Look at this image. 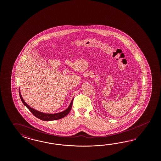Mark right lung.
Segmentation results:
<instances>
[{"instance_id": "obj_1", "label": "right lung", "mask_w": 161, "mask_h": 161, "mask_svg": "<svg viewBox=\"0 0 161 161\" xmlns=\"http://www.w3.org/2000/svg\"><path fill=\"white\" fill-rule=\"evenodd\" d=\"M19 96L20 99H21L22 102L23 103V104L29 109L30 112L32 113L35 117L38 118V119L42 120H44V121H51V120H58V119H62V118H63L65 116H66L68 113H69V112H70V110L71 109V107H72V106H73V99L68 108L65 110L63 111V112L58 113H55V114H47V113H44L38 112V111L35 110L34 108H32V107L29 106L25 102L23 98H22L21 94H20V92Z\"/></svg>"}]
</instances>
